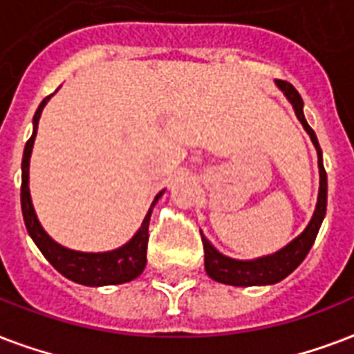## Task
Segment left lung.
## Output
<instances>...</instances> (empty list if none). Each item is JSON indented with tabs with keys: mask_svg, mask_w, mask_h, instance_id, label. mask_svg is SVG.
<instances>
[{
	"mask_svg": "<svg viewBox=\"0 0 354 354\" xmlns=\"http://www.w3.org/2000/svg\"><path fill=\"white\" fill-rule=\"evenodd\" d=\"M277 86L282 90V94L286 95V100L292 103L295 111V116L303 123V127L310 136L312 144L317 151V168H319V194H317V203L314 216L306 229L301 232L299 236L294 238L288 245L279 249L277 253L266 254L254 260H236L231 257H225L218 249L203 236V249H205V270L207 275L221 284H231V286H266V284H275L292 273L297 266L305 260L310 248L314 245V240L317 236V231L323 223L325 212H327V174L323 168L322 147L317 144L316 133L306 123L305 114H303V100L299 92L286 81L277 79Z\"/></svg>",
	"mask_w": 354,
	"mask_h": 354,
	"instance_id": "1",
	"label": "left lung"
}]
</instances>
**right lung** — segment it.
I'll list each match as a JSON object with an SVG mask.
<instances>
[{"label": "right lung", "instance_id": "obj_1", "mask_svg": "<svg viewBox=\"0 0 354 354\" xmlns=\"http://www.w3.org/2000/svg\"><path fill=\"white\" fill-rule=\"evenodd\" d=\"M49 97L51 95L44 97V101L35 112L32 134L31 138L27 140L24 158H21V214H24L27 232L32 238V242L37 243V248L42 251L44 257L49 260V264L70 281L84 284V286H106V284H123V282L133 281L146 268L149 220H151L153 207L158 201V197L162 196L164 190L158 192L157 197L153 199L151 207L147 210L146 218L142 221L136 234L127 243H123L122 248L105 251V253H83V251H73V249H68L55 242L40 225L37 212L32 208L31 192H29V158H31L32 144H35V136H37L38 120H40V114H42Z\"/></svg>", "mask_w": 354, "mask_h": 354}]
</instances>
